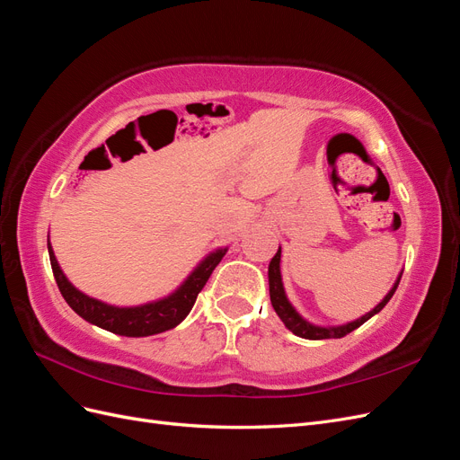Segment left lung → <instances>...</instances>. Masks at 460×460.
Returning <instances> with one entry per match:
<instances>
[{
    "label": "left lung",
    "mask_w": 460,
    "mask_h": 460,
    "mask_svg": "<svg viewBox=\"0 0 460 460\" xmlns=\"http://www.w3.org/2000/svg\"><path fill=\"white\" fill-rule=\"evenodd\" d=\"M280 257H282V247H278L276 255L272 257L270 264H269V291H270V303L272 307L276 311V314L280 316V320L284 323V326L294 332L296 336L299 338H305V340H328V338H343L347 336V333L357 330L358 326H363L368 318H372L374 314H378L387 301L392 299V296L395 294V289L399 286V280H401V274L397 276V280L394 282L392 289L387 291L385 297L376 305V307L372 311H368L367 314L358 316L357 320H351V323H345V324H338V326H318V324H313L309 323L307 318H303L297 309L294 307V305L289 303L288 296H286V289H284V282H282V272H280Z\"/></svg>",
    "instance_id": "1"
}]
</instances>
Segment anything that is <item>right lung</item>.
I'll list each match as a JSON object with an SVG mask.
<instances>
[{"label": "right lung", "instance_id": "add662e5", "mask_svg": "<svg viewBox=\"0 0 460 460\" xmlns=\"http://www.w3.org/2000/svg\"><path fill=\"white\" fill-rule=\"evenodd\" d=\"M226 252L228 247H218L215 252L205 255L198 262V267L186 276V280L166 297L136 305V307H117V305H109L105 301L90 297L84 291L75 288L61 270L58 257H55L53 247L48 240V253L55 282H58L61 296L68 303V307L78 316L88 320L90 324L127 338L153 336V333L166 332L182 323L190 314L193 303H196L198 294L207 284L208 276L213 274L215 267L226 255Z\"/></svg>", "mask_w": 460, "mask_h": 460}]
</instances>
